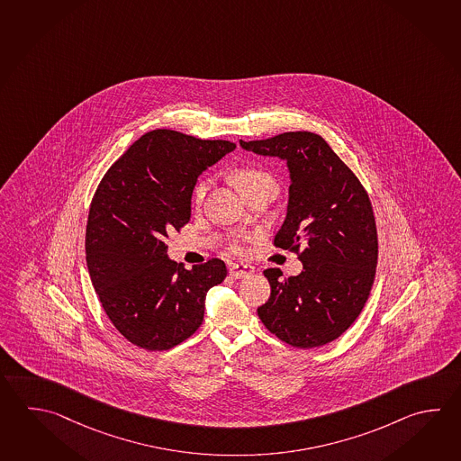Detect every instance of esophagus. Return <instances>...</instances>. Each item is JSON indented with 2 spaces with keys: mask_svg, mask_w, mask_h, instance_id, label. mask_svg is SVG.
Here are the masks:
<instances>
[{
  "mask_svg": "<svg viewBox=\"0 0 461 461\" xmlns=\"http://www.w3.org/2000/svg\"><path fill=\"white\" fill-rule=\"evenodd\" d=\"M253 273L254 267L251 264L233 263L230 266V276L235 279H245Z\"/></svg>",
  "mask_w": 461,
  "mask_h": 461,
  "instance_id": "esophagus-1",
  "label": "esophagus"
}]
</instances>
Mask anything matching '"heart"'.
<instances>
[{
    "label": "heart",
    "instance_id": "heart-1",
    "mask_svg": "<svg viewBox=\"0 0 461 461\" xmlns=\"http://www.w3.org/2000/svg\"><path fill=\"white\" fill-rule=\"evenodd\" d=\"M233 182H235L236 188L245 195L249 190L264 185V184H273L276 185V180H274L271 174H267L266 170L259 169V167H240L233 172ZM208 185H210V180L202 179L198 180L197 185L194 188V200L200 203L205 195H207ZM233 251L240 253L243 251V248L235 243L231 246Z\"/></svg>",
    "mask_w": 461,
    "mask_h": 461
}]
</instances>
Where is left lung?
I'll return each instance as SVG.
<instances>
[{"instance_id":"left-lung-1","label":"left lung","mask_w":461,"mask_h":461,"mask_svg":"<svg viewBox=\"0 0 461 461\" xmlns=\"http://www.w3.org/2000/svg\"><path fill=\"white\" fill-rule=\"evenodd\" d=\"M240 144L287 162V215L274 245L297 253L303 266L299 276L285 279L281 269L264 271L271 297L258 315L291 347L327 345L357 319L375 282L377 231L366 190L315 132Z\"/></svg>"}]
</instances>
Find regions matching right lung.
<instances>
[{
    "instance_id": "obj_1",
    "label": "right lung",
    "mask_w": 461,
    "mask_h": 461,
    "mask_svg": "<svg viewBox=\"0 0 461 461\" xmlns=\"http://www.w3.org/2000/svg\"><path fill=\"white\" fill-rule=\"evenodd\" d=\"M172 130L146 132L104 174L85 235L86 266L108 319L124 339L149 351L177 347L203 321L207 292L226 266L167 258L170 231L187 225L198 176L235 149Z\"/></svg>"
}]
</instances>
